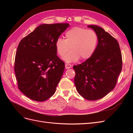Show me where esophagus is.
<instances>
[{"mask_svg": "<svg viewBox=\"0 0 133 133\" xmlns=\"http://www.w3.org/2000/svg\"><path fill=\"white\" fill-rule=\"evenodd\" d=\"M65 66L66 69H70V68L71 67V65L69 64H66L65 65Z\"/></svg>", "mask_w": 133, "mask_h": 133, "instance_id": "34e87169", "label": "esophagus"}]
</instances>
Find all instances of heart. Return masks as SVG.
I'll return each mask as SVG.
<instances>
[{
	"instance_id": "1",
	"label": "heart",
	"mask_w": 133,
	"mask_h": 133,
	"mask_svg": "<svg viewBox=\"0 0 133 133\" xmlns=\"http://www.w3.org/2000/svg\"><path fill=\"white\" fill-rule=\"evenodd\" d=\"M65 39L58 38L55 42L57 53L64 57L66 62H75L79 58L85 60L94 53L98 41V35L93 30L81 27H74L66 31Z\"/></svg>"
}]
</instances>
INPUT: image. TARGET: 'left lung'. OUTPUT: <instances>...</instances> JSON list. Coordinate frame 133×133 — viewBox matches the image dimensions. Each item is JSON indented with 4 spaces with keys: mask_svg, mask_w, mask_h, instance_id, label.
I'll use <instances>...</instances> for the list:
<instances>
[{
    "mask_svg": "<svg viewBox=\"0 0 133 133\" xmlns=\"http://www.w3.org/2000/svg\"><path fill=\"white\" fill-rule=\"evenodd\" d=\"M98 35V44L91 57L73 66L78 93L88 100L102 99L115 88L122 69V56L118 41L96 25H89Z\"/></svg>",
    "mask_w": 133,
    "mask_h": 133,
    "instance_id": "obj_1",
    "label": "left lung"
}]
</instances>
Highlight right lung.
<instances>
[{
	"mask_svg": "<svg viewBox=\"0 0 133 133\" xmlns=\"http://www.w3.org/2000/svg\"><path fill=\"white\" fill-rule=\"evenodd\" d=\"M69 26L42 24L20 42L14 71L19 89L29 98L44 102L55 93L65 68L57 55L55 42Z\"/></svg>",
	"mask_w": 133,
	"mask_h": 133,
	"instance_id": "add662e5",
	"label": "right lung"
}]
</instances>
